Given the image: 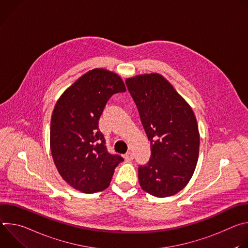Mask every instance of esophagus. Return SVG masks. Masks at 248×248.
<instances>
[{"label": "esophagus", "mask_w": 248, "mask_h": 248, "mask_svg": "<svg viewBox=\"0 0 248 248\" xmlns=\"http://www.w3.org/2000/svg\"><path fill=\"white\" fill-rule=\"evenodd\" d=\"M124 158H125V160L126 161H131V160H133V153L132 152H127L125 155H124Z\"/></svg>", "instance_id": "obj_1"}]
</instances>
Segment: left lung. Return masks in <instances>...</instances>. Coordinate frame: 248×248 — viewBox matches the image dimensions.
<instances>
[{
  "label": "left lung",
  "instance_id": "left-lung-1",
  "mask_svg": "<svg viewBox=\"0 0 248 248\" xmlns=\"http://www.w3.org/2000/svg\"><path fill=\"white\" fill-rule=\"evenodd\" d=\"M150 140L149 163L138 168L141 188L156 197L181 191L195 170L200 137L189 104L160 74L125 80Z\"/></svg>",
  "mask_w": 248,
  "mask_h": 248
}]
</instances>
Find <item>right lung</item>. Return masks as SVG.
<instances>
[{
	"label": "right lung",
	"instance_id": "add662e5",
	"mask_svg": "<svg viewBox=\"0 0 248 248\" xmlns=\"http://www.w3.org/2000/svg\"><path fill=\"white\" fill-rule=\"evenodd\" d=\"M125 90L119 75L94 68L57 101L51 118V153L60 175L75 189L84 193L106 189L124 161L108 152L98 122L110 97Z\"/></svg>",
	"mask_w": 248,
	"mask_h": 248
}]
</instances>
